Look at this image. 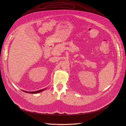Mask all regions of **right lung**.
<instances>
[{
    "label": "right lung",
    "instance_id": "add662e5",
    "mask_svg": "<svg viewBox=\"0 0 126 126\" xmlns=\"http://www.w3.org/2000/svg\"><path fill=\"white\" fill-rule=\"evenodd\" d=\"M45 90V89L40 90L36 91H34V92H27V91H24V92H26V93H31V94H36V93H39L40 92H42L43 90Z\"/></svg>",
    "mask_w": 126,
    "mask_h": 126
}]
</instances>
